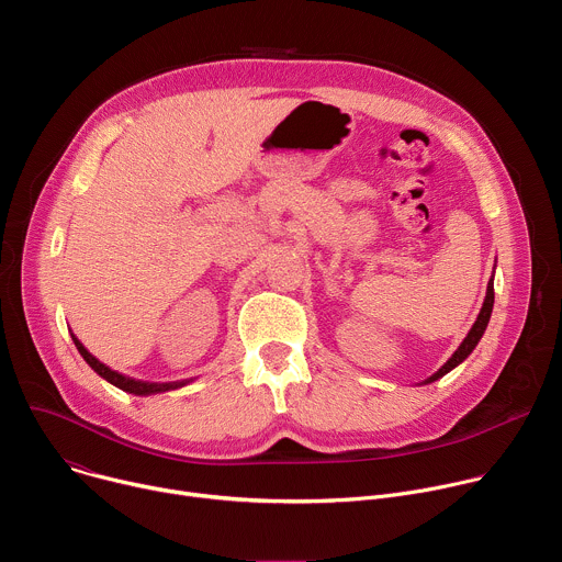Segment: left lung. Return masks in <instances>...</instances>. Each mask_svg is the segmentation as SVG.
<instances>
[{"mask_svg":"<svg viewBox=\"0 0 562 562\" xmlns=\"http://www.w3.org/2000/svg\"><path fill=\"white\" fill-rule=\"evenodd\" d=\"M492 308H494V280H490V284H487V297H485V302H483V308H480L477 319L473 323L471 331L467 334V338L462 340V345L458 347V351H456L431 378H427L425 382H434V380L442 378L445 373H449L453 367H458V364L475 349V345L480 342V338H483V334H485V329H487V323H490V317H492Z\"/></svg>","mask_w":562,"mask_h":562,"instance_id":"1","label":"left lung"}]
</instances>
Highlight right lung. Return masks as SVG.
<instances>
[{"label":"right lung","instance_id":"right-lung-1","mask_svg":"<svg viewBox=\"0 0 562 562\" xmlns=\"http://www.w3.org/2000/svg\"><path fill=\"white\" fill-rule=\"evenodd\" d=\"M72 342H75L77 351L82 353V358H85V360L91 364V369H93L95 373H100L104 380H109L111 384L120 386L122 391H128V393H135V395H148V393L171 391V389H178V386L187 384V382H144V380H133V378H126V375H122V373H117V371L109 369L106 364H102V362H100L95 356H91V353L85 349V345L79 342L75 336H72Z\"/></svg>","mask_w":562,"mask_h":562}]
</instances>
